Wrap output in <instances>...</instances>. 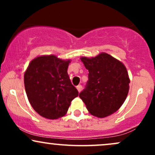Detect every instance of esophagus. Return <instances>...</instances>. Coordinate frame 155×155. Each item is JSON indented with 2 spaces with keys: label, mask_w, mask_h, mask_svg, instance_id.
<instances>
[{
  "label": "esophagus",
  "mask_w": 155,
  "mask_h": 155,
  "mask_svg": "<svg viewBox=\"0 0 155 155\" xmlns=\"http://www.w3.org/2000/svg\"><path fill=\"white\" fill-rule=\"evenodd\" d=\"M76 89H77V90L79 91V92H80L81 91V89H82V86L81 85H78V86H76Z\"/></svg>",
  "instance_id": "esophagus-1"
}]
</instances>
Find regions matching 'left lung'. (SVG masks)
I'll return each instance as SVG.
<instances>
[{
	"instance_id": "left-lung-1",
	"label": "left lung",
	"mask_w": 155,
	"mask_h": 155,
	"mask_svg": "<svg viewBox=\"0 0 155 155\" xmlns=\"http://www.w3.org/2000/svg\"><path fill=\"white\" fill-rule=\"evenodd\" d=\"M81 60L89 74L79 97L89 112L103 118L117 111L128 94L130 79L125 66L106 53Z\"/></svg>"
}]
</instances>
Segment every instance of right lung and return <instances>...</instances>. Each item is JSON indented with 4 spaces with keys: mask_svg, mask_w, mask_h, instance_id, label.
Listing matches in <instances>:
<instances>
[{
    "mask_svg": "<svg viewBox=\"0 0 155 155\" xmlns=\"http://www.w3.org/2000/svg\"><path fill=\"white\" fill-rule=\"evenodd\" d=\"M69 63L49 55L35 58L28 65L24 76L26 94L41 116L50 120L63 117L79 95L68 74Z\"/></svg>",
    "mask_w": 155,
    "mask_h": 155,
    "instance_id": "add662e5",
    "label": "right lung"
}]
</instances>
